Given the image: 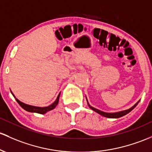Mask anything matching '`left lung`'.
I'll use <instances>...</instances> for the list:
<instances>
[{
  "instance_id": "obj_1",
  "label": "left lung",
  "mask_w": 152,
  "mask_h": 152,
  "mask_svg": "<svg viewBox=\"0 0 152 152\" xmlns=\"http://www.w3.org/2000/svg\"><path fill=\"white\" fill-rule=\"evenodd\" d=\"M138 102H139V101H138V102L136 103V104H135L132 107L130 108V109L126 110L121 111V112H118V113H104V112L99 110H97V109H96V108H94V107H93L90 106L89 103H88V105H89V107L91 108V109L92 110H94V112H96V113H99V114L101 115H102V116H104V117H106V118H121V117H123V116L126 115V114H128V113H130V112L133 109H134V107L136 105H137Z\"/></svg>"
}]
</instances>
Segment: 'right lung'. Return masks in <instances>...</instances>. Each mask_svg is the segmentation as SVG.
Returning a JSON list of instances; mask_svg holds the SVG:
<instances>
[{
	"mask_svg": "<svg viewBox=\"0 0 152 152\" xmlns=\"http://www.w3.org/2000/svg\"><path fill=\"white\" fill-rule=\"evenodd\" d=\"M60 94H58L57 99H56V100L55 101L53 104H50V105L48 107H39L29 105V104H24V103L21 102H20L19 99H17L16 98V100L18 103H19V105L21 106L23 109H24L25 110L30 112V113H39V114H45V113H46L47 112L51 110H53L55 107H56V105H57L58 103V100H59Z\"/></svg>",
	"mask_w": 152,
	"mask_h": 152,
	"instance_id": "add662e5",
	"label": "right lung"
}]
</instances>
